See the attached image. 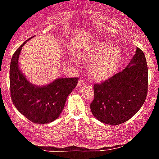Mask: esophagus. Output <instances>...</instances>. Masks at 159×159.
Instances as JSON below:
<instances>
[{"label":"esophagus","mask_w":159,"mask_h":159,"mask_svg":"<svg viewBox=\"0 0 159 159\" xmlns=\"http://www.w3.org/2000/svg\"><path fill=\"white\" fill-rule=\"evenodd\" d=\"M84 84V79H82V78L79 79V81H78V86H81V85H83V84Z\"/></svg>","instance_id":"obj_1"}]
</instances>
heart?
I'll list each match as a JSON object with an SVG mask.
<instances>
[{"label": "heart", "mask_w": 159, "mask_h": 159, "mask_svg": "<svg viewBox=\"0 0 159 159\" xmlns=\"http://www.w3.org/2000/svg\"><path fill=\"white\" fill-rule=\"evenodd\" d=\"M76 54L83 60L91 61L89 71L92 78L98 80L106 79L111 76L121 60L118 47L101 41L82 44Z\"/></svg>", "instance_id": "1"}]
</instances>
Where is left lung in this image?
<instances>
[{"mask_svg":"<svg viewBox=\"0 0 159 159\" xmlns=\"http://www.w3.org/2000/svg\"><path fill=\"white\" fill-rule=\"evenodd\" d=\"M148 66L143 51L135 54L122 71L94 85L90 108L94 118L117 125L129 120L145 103L148 93Z\"/></svg>","mask_w":159,"mask_h":159,"instance_id":"obj_1","label":"left lung"}]
</instances>
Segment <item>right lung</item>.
<instances>
[{
    "label": "right lung",
    "instance_id": "add662e5",
    "mask_svg": "<svg viewBox=\"0 0 159 159\" xmlns=\"http://www.w3.org/2000/svg\"><path fill=\"white\" fill-rule=\"evenodd\" d=\"M28 40L16 50L11 58V99L16 108L30 121L47 124L57 119L61 115L67 98L76 87L78 78H57L44 86H36L29 82L18 66L20 51Z\"/></svg>",
    "mask_w": 159,
    "mask_h": 159
}]
</instances>
